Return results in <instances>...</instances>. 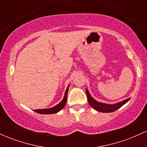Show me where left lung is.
<instances>
[{"instance_id": "left-lung-1", "label": "left lung", "mask_w": 147, "mask_h": 147, "mask_svg": "<svg viewBox=\"0 0 147 147\" xmlns=\"http://www.w3.org/2000/svg\"><path fill=\"white\" fill-rule=\"evenodd\" d=\"M86 92L88 102L90 106H92V107L94 109H95L96 111L102 113L114 112V111L117 110L118 109L122 107L124 104H125L130 99V98L126 99L125 100L122 101V102H120L119 103H117V104H112V105H111V104H104V103L97 102V101H95V99L91 97L90 93L88 92V91L87 90V89L86 90Z\"/></svg>"}]
</instances>
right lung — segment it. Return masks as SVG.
<instances>
[{
	"label": "right lung",
	"mask_w": 147,
	"mask_h": 147,
	"mask_svg": "<svg viewBox=\"0 0 147 147\" xmlns=\"http://www.w3.org/2000/svg\"><path fill=\"white\" fill-rule=\"evenodd\" d=\"M68 86L66 90H65V95L63 100L59 104H57V106H54V107L50 108V109H37V110H34L36 113H38L39 114H53L59 112V111L61 110L65 106V104L67 102V97H68Z\"/></svg>",
	"instance_id": "1"
}]
</instances>
